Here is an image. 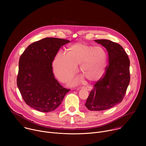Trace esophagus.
Wrapping results in <instances>:
<instances>
[{"label":"esophagus","mask_w":146,"mask_h":146,"mask_svg":"<svg viewBox=\"0 0 146 146\" xmlns=\"http://www.w3.org/2000/svg\"><path fill=\"white\" fill-rule=\"evenodd\" d=\"M81 88H84L86 89V90H88V91H91L92 90V88L90 86H86V87H80Z\"/></svg>","instance_id":"1"}]
</instances>
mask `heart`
I'll list each match as a JSON object with an SVG mask.
<instances>
[{
    "instance_id": "b5f03b06",
    "label": "heart",
    "mask_w": 146,
    "mask_h": 146,
    "mask_svg": "<svg viewBox=\"0 0 146 146\" xmlns=\"http://www.w3.org/2000/svg\"><path fill=\"white\" fill-rule=\"evenodd\" d=\"M106 59L107 53L104 48L76 43L69 47L68 53L59 52L56 54L53 68L58 78L66 82L74 76L77 65L80 64L81 74L89 81H95L105 72Z\"/></svg>"
}]
</instances>
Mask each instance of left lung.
Instances as JSON below:
<instances>
[{
	"label": "left lung",
	"mask_w": 146,
	"mask_h": 146,
	"mask_svg": "<svg viewBox=\"0 0 146 146\" xmlns=\"http://www.w3.org/2000/svg\"><path fill=\"white\" fill-rule=\"evenodd\" d=\"M95 41L106 48L109 64L94 86L85 105L90 110L101 111L113 108L123 100L130 82V60L119 44L106 39Z\"/></svg>",
	"instance_id": "obj_1"
}]
</instances>
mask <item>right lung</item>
<instances>
[{
  "mask_svg": "<svg viewBox=\"0 0 146 146\" xmlns=\"http://www.w3.org/2000/svg\"><path fill=\"white\" fill-rule=\"evenodd\" d=\"M70 41L44 38L30 44L19 60L17 84L27 105L41 112L56 109L70 91L55 78L52 62L59 49Z\"/></svg>",
  "mask_w": 146,
  "mask_h": 146,
  "instance_id": "1",
  "label": "right lung"
}]
</instances>
